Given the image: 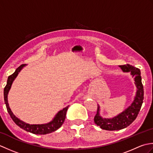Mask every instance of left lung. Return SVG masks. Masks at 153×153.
<instances>
[{
    "mask_svg": "<svg viewBox=\"0 0 153 153\" xmlns=\"http://www.w3.org/2000/svg\"><path fill=\"white\" fill-rule=\"evenodd\" d=\"M123 72H129L132 77H134L135 85L137 88L135 96L132 103L128 108L118 114V115L111 118H103L100 114V106L98 105L97 114L94 121L100 128L105 130L114 131L120 130L129 126L137 118L139 112L144 99L143 86L141 82V71L138 68L129 64L119 66Z\"/></svg>",
    "mask_w": 153,
    "mask_h": 153,
    "instance_id": "8db88e82",
    "label": "left lung"
}]
</instances>
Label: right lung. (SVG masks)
<instances>
[{
	"label": "right lung",
	"mask_w": 153,
	"mask_h": 153,
	"mask_svg": "<svg viewBox=\"0 0 153 153\" xmlns=\"http://www.w3.org/2000/svg\"><path fill=\"white\" fill-rule=\"evenodd\" d=\"M25 66H26V64L21 65L20 66H19L17 69L16 70L14 74H12L11 76H8V77L7 83H6V85L4 89V102L6 104V108H7L8 112L9 113L10 116L12 120L15 122L16 125L18 126L20 128L24 129V130L26 131L30 132L31 134L37 135H45L55 131L57 130L58 129H59L61 126L63 124L65 118H66V112L69 106H67L62 110H60V111L55 115L54 118L52 120L51 122L47 123H43V124H30V123L24 122V121H22V120H19L18 118H17V117L13 114L10 108L8 101V93L10 91V90L13 82H14V79L16 78V77L18 76V75L20 72V71Z\"/></svg>",
	"instance_id": "1"
}]
</instances>
